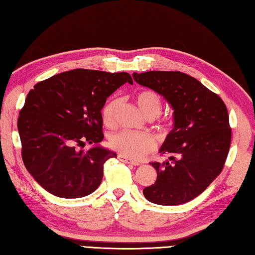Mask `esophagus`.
Masks as SVG:
<instances>
[{
	"instance_id": "1",
	"label": "esophagus",
	"mask_w": 255,
	"mask_h": 255,
	"mask_svg": "<svg viewBox=\"0 0 255 255\" xmlns=\"http://www.w3.org/2000/svg\"><path fill=\"white\" fill-rule=\"evenodd\" d=\"M119 159L121 160V161L124 162V163H130V164H133V166H139V162L134 161V160L127 157V155H123V154H119Z\"/></svg>"
}]
</instances>
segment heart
Segmentation results:
<instances>
[{
  "label": "heart",
  "instance_id": "b5f03b06",
  "mask_svg": "<svg viewBox=\"0 0 255 255\" xmlns=\"http://www.w3.org/2000/svg\"><path fill=\"white\" fill-rule=\"evenodd\" d=\"M136 104L146 118H157L162 111V102L157 93L153 91H142L135 97ZM119 98L111 97L105 103L102 110L103 122L106 125H113L116 110L119 106ZM110 145L112 149L128 158L137 159L143 157L155 148V141L152 135L145 132H136L123 130L113 133L110 136Z\"/></svg>",
  "mask_w": 255,
  "mask_h": 255
}]
</instances>
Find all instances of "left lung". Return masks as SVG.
<instances>
[{
	"label": "left lung",
	"mask_w": 255,
	"mask_h": 255,
	"mask_svg": "<svg viewBox=\"0 0 255 255\" xmlns=\"http://www.w3.org/2000/svg\"><path fill=\"white\" fill-rule=\"evenodd\" d=\"M137 84L163 96L173 110V128L151 162L157 180L143 189L149 202L163 206L185 204L200 195L222 172L232 131L227 109L217 94L180 71L133 73Z\"/></svg>",
	"instance_id": "obj_1"
}]
</instances>
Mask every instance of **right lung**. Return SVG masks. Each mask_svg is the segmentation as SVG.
<instances>
[{
    "mask_svg": "<svg viewBox=\"0 0 255 255\" xmlns=\"http://www.w3.org/2000/svg\"><path fill=\"white\" fill-rule=\"evenodd\" d=\"M128 73L74 69L34 85L20 111L22 160L34 180L61 198L85 197L97 189L104 163L116 153L102 148V109ZM87 141L92 148H81Z\"/></svg>",
    "mask_w": 255,
    "mask_h": 255,
    "instance_id": "add662e5",
    "label": "right lung"
}]
</instances>
